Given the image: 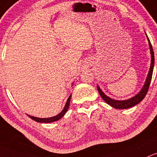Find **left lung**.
<instances>
[{
    "label": "left lung",
    "mask_w": 157,
    "mask_h": 157,
    "mask_svg": "<svg viewBox=\"0 0 157 157\" xmlns=\"http://www.w3.org/2000/svg\"><path fill=\"white\" fill-rule=\"evenodd\" d=\"M146 34V32H145ZM146 36L147 38L148 43H149V47H150V51H151V67H150L149 72H148L146 80H145L144 85L142 87L141 90L136 95H135L132 98H129L127 100H122V101H118V100H114L110 98L109 97H108L107 95L105 94L103 92V90L101 89L99 86L98 87V90L99 91L100 95H101V98H103V101H105L107 104H109V106H111L112 107L116 108V109H128V108L132 107V106H135V105L138 104L140 101H143V99L144 98V97L146 96L147 93L148 89H149L150 84H151V81L152 78V75H153V67H154V53H153V48H152V45L150 41L149 38H148L147 35L146 34Z\"/></svg>",
    "instance_id": "obj_1"
}]
</instances>
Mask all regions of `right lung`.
Returning a JSON list of instances; mask_svg holds the SVG:
<instances>
[{"mask_svg": "<svg viewBox=\"0 0 157 157\" xmlns=\"http://www.w3.org/2000/svg\"><path fill=\"white\" fill-rule=\"evenodd\" d=\"M71 97H72V94L69 95V98L67 101V103H66L65 106H64L63 109L59 113V114L56 115V116H53V117H49V118H38V117H35V116H32L30 115H28L33 120L36 121V122H40V123H50V122H56V121L59 120L64 115L66 114V113L67 112L68 109H69V104H70V100H71Z\"/></svg>", "mask_w": 157, "mask_h": 157, "instance_id": "1", "label": "right lung"}]
</instances>
